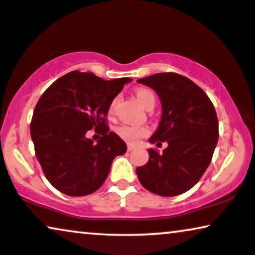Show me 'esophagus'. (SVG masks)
Masks as SVG:
<instances>
[{
	"label": "esophagus",
	"instance_id": "34e87169",
	"mask_svg": "<svg viewBox=\"0 0 255 255\" xmlns=\"http://www.w3.org/2000/svg\"><path fill=\"white\" fill-rule=\"evenodd\" d=\"M134 148H135V145H133V144H128V145H127V149H128V151H131V150H134Z\"/></svg>",
	"mask_w": 255,
	"mask_h": 255
}]
</instances>
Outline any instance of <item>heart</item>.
Segmentation results:
<instances>
[{"label":"heart","mask_w":255,"mask_h":255,"mask_svg":"<svg viewBox=\"0 0 255 255\" xmlns=\"http://www.w3.org/2000/svg\"><path fill=\"white\" fill-rule=\"evenodd\" d=\"M136 98L140 101V104L143 106L145 110H151L154 108L156 104V97L154 92L149 88H138L136 90ZM117 103V99H114L111 103L110 111H113ZM117 134L120 136L122 140L129 143H136V142L148 134V129L145 127H140V126H131V125H121L117 128Z\"/></svg>","instance_id":"1"}]
</instances>
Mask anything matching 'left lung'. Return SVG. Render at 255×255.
<instances>
[{"label":"left lung","instance_id":"1","mask_svg":"<svg viewBox=\"0 0 255 255\" xmlns=\"http://www.w3.org/2000/svg\"><path fill=\"white\" fill-rule=\"evenodd\" d=\"M137 81L155 90L162 104L158 129L149 141L168 143L163 154L149 149L148 163L136 169L138 181L155 195L178 196L195 186L211 163L219 137L216 110L198 85L178 73Z\"/></svg>","mask_w":255,"mask_h":255}]
</instances>
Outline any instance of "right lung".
I'll return each mask as SVG.
<instances>
[{"instance_id": "1", "label": "right lung", "mask_w": 255, "mask_h": 255, "mask_svg": "<svg viewBox=\"0 0 255 255\" xmlns=\"http://www.w3.org/2000/svg\"><path fill=\"white\" fill-rule=\"evenodd\" d=\"M130 80H104L72 71L39 98L30 134L44 175L58 191L73 197L96 192L106 181L113 159L127 151L106 118L111 103ZM93 128L101 137L98 144L87 138Z\"/></svg>"}]
</instances>
